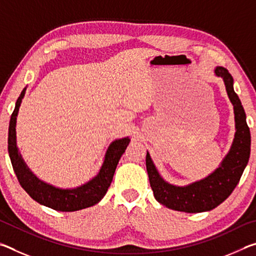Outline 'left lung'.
Returning <instances> with one entry per match:
<instances>
[{
    "label": "left lung",
    "instance_id": "obj_1",
    "mask_svg": "<svg viewBox=\"0 0 256 256\" xmlns=\"http://www.w3.org/2000/svg\"><path fill=\"white\" fill-rule=\"evenodd\" d=\"M214 73L216 76H222L224 81L228 97L234 105L236 123L235 138L230 151L224 157L219 168L204 180L188 186H175L168 184L160 177L150 154L146 152V172L154 198L172 210L196 214L214 209L232 193L248 162L250 133L246 123L244 108L237 94L234 92V79L227 68L222 66L216 68Z\"/></svg>",
    "mask_w": 256,
    "mask_h": 256
}]
</instances>
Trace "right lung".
I'll list each match as a JSON object with an SVG mask.
<instances>
[{
  "instance_id": "add662e5",
  "label": "right lung",
  "mask_w": 256,
  "mask_h": 256,
  "mask_svg": "<svg viewBox=\"0 0 256 256\" xmlns=\"http://www.w3.org/2000/svg\"><path fill=\"white\" fill-rule=\"evenodd\" d=\"M24 92L26 88L21 92V94L16 102L14 110L12 112L10 118V125H8V156H10L12 167H14V170L20 185L34 201L58 211H76L97 204L106 194L108 188H110L116 167H118L122 154L125 152L130 138H120V140H115L108 146L100 170H99L98 175L92 180H89L88 183L71 190H62L46 184L44 182L38 180L29 170V168L26 166L24 162L18 152V148H16V116H18L19 107L24 96Z\"/></svg>"
}]
</instances>
